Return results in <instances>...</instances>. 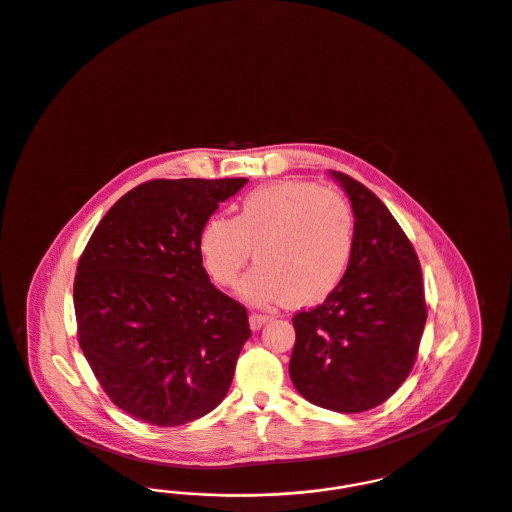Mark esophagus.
Here are the masks:
<instances>
[{"instance_id":"1","label":"esophagus","mask_w":512,"mask_h":512,"mask_svg":"<svg viewBox=\"0 0 512 512\" xmlns=\"http://www.w3.org/2000/svg\"><path fill=\"white\" fill-rule=\"evenodd\" d=\"M269 319H271V315L251 314L249 315V327H251L253 331H257V329H261Z\"/></svg>"}]
</instances>
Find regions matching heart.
Here are the masks:
<instances>
[{"instance_id":"1","label":"heart","mask_w":512,"mask_h":512,"mask_svg":"<svg viewBox=\"0 0 512 512\" xmlns=\"http://www.w3.org/2000/svg\"><path fill=\"white\" fill-rule=\"evenodd\" d=\"M202 265L224 288L237 282L251 251L257 269L239 296L265 306L290 300L312 306L343 280L354 251L351 204L333 189L308 181H280L251 191L234 220L212 216L198 236Z\"/></svg>"}]
</instances>
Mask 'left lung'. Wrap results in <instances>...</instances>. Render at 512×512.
<instances>
[{
	"label": "left lung",
	"instance_id": "obj_1",
	"mask_svg": "<svg viewBox=\"0 0 512 512\" xmlns=\"http://www.w3.org/2000/svg\"><path fill=\"white\" fill-rule=\"evenodd\" d=\"M329 175L353 206V257L321 306L292 317L288 370L310 403L360 413L409 376L427 321L425 290L417 253L386 204L353 177Z\"/></svg>",
	"mask_w": 512,
	"mask_h": 512
}]
</instances>
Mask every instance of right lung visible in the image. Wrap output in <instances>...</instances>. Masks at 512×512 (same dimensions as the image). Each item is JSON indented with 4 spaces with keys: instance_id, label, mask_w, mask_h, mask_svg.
Here are the masks:
<instances>
[{
    "instance_id": "add662e5",
    "label": "right lung",
    "mask_w": 512,
    "mask_h": 512,
    "mask_svg": "<svg viewBox=\"0 0 512 512\" xmlns=\"http://www.w3.org/2000/svg\"><path fill=\"white\" fill-rule=\"evenodd\" d=\"M247 179H156L115 202L78 263L79 347L134 419L177 427L226 397L251 337L247 310L206 275L204 222Z\"/></svg>"
}]
</instances>
